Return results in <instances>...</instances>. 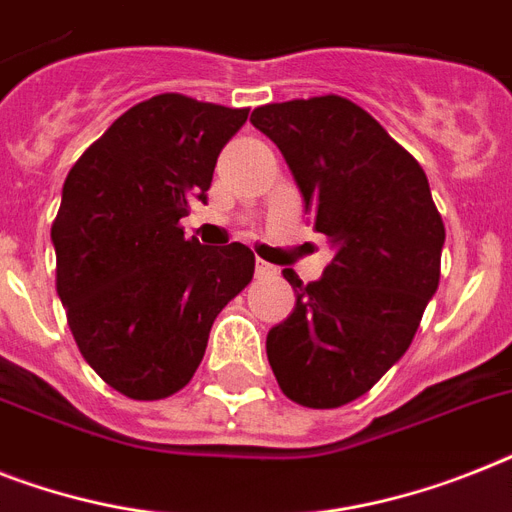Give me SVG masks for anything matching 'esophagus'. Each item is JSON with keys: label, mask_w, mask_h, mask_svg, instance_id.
I'll list each match as a JSON object with an SVG mask.
<instances>
[{"label": "esophagus", "mask_w": 512, "mask_h": 512, "mask_svg": "<svg viewBox=\"0 0 512 512\" xmlns=\"http://www.w3.org/2000/svg\"><path fill=\"white\" fill-rule=\"evenodd\" d=\"M255 273H257V278H273V276H278V268H276V265L265 263V260H260V257H257Z\"/></svg>", "instance_id": "esophagus-1"}]
</instances>
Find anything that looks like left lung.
Masks as SVG:
<instances>
[{
	"mask_svg": "<svg viewBox=\"0 0 512 512\" xmlns=\"http://www.w3.org/2000/svg\"><path fill=\"white\" fill-rule=\"evenodd\" d=\"M305 210L336 247L318 281L284 278L297 305L268 331L281 392L331 410L371 392L407 352L439 286L444 223L429 178L373 115L336 94L255 107Z\"/></svg>",
	"mask_w": 512,
	"mask_h": 512,
	"instance_id": "left-lung-1",
	"label": "left lung"
}]
</instances>
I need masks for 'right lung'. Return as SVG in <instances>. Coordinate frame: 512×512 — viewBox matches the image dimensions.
Segmentation results:
<instances>
[{"label": "right lung", "mask_w": 512, "mask_h": 512, "mask_svg": "<svg viewBox=\"0 0 512 512\" xmlns=\"http://www.w3.org/2000/svg\"><path fill=\"white\" fill-rule=\"evenodd\" d=\"M247 115L157 94L123 112L65 178L52 223L57 294L83 360L131 400L184 389L218 313L252 281V249L202 247L181 228Z\"/></svg>", "instance_id": "1"}]
</instances>
